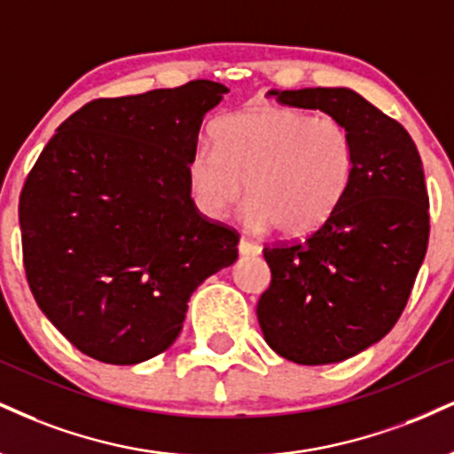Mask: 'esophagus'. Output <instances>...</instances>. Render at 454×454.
<instances>
[{
    "label": "esophagus",
    "mask_w": 454,
    "mask_h": 454,
    "mask_svg": "<svg viewBox=\"0 0 454 454\" xmlns=\"http://www.w3.org/2000/svg\"><path fill=\"white\" fill-rule=\"evenodd\" d=\"M237 247H239V254H241V255H260V251H262L258 243H251V241H247V239H241Z\"/></svg>",
    "instance_id": "1"
}]
</instances>
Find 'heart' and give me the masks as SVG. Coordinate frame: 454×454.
Returning <instances> with one entry per match:
<instances>
[{
	"label": "heart",
	"mask_w": 454,
	"mask_h": 454,
	"mask_svg": "<svg viewBox=\"0 0 454 454\" xmlns=\"http://www.w3.org/2000/svg\"><path fill=\"white\" fill-rule=\"evenodd\" d=\"M209 147L188 162V185L205 215L222 217L247 194L245 222L307 237L334 215L355 171V145L338 118L260 106L213 124Z\"/></svg>",
	"instance_id": "1"
}]
</instances>
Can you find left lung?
<instances>
[{
  "instance_id": "left-lung-1",
  "label": "left lung",
  "mask_w": 454,
  "mask_h": 454,
  "mask_svg": "<svg viewBox=\"0 0 454 454\" xmlns=\"http://www.w3.org/2000/svg\"><path fill=\"white\" fill-rule=\"evenodd\" d=\"M269 95L321 109L353 137L340 207L307 241L264 249L272 281L258 302L272 351L302 365L336 364L389 334L406 307L429 241L423 162L408 130L351 89Z\"/></svg>"
}]
</instances>
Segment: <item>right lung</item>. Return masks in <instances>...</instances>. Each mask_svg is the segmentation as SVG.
<instances>
[{
	"label": "right lung",
	"mask_w": 454,
	"mask_h": 454,
	"mask_svg": "<svg viewBox=\"0 0 454 454\" xmlns=\"http://www.w3.org/2000/svg\"><path fill=\"white\" fill-rule=\"evenodd\" d=\"M228 89L97 99L71 114L27 177L23 262L37 307L75 348L133 365L173 345L188 300L237 260L239 234L190 199L188 162Z\"/></svg>",
	"instance_id": "1"
}]
</instances>
